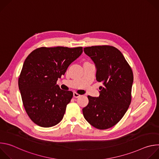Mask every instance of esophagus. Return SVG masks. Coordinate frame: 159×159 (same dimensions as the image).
Here are the masks:
<instances>
[{"instance_id":"34e87169","label":"esophagus","mask_w":159,"mask_h":159,"mask_svg":"<svg viewBox=\"0 0 159 159\" xmlns=\"http://www.w3.org/2000/svg\"><path fill=\"white\" fill-rule=\"evenodd\" d=\"M73 96H74V98H79L80 96V94H77L76 93H74Z\"/></svg>"}]
</instances>
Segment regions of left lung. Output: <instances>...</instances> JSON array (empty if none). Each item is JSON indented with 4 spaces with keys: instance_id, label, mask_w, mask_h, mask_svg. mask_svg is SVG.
I'll list each match as a JSON object with an SVG mask.
<instances>
[{
    "instance_id": "left-lung-1",
    "label": "left lung",
    "mask_w": 159,
    "mask_h": 159,
    "mask_svg": "<svg viewBox=\"0 0 159 159\" xmlns=\"http://www.w3.org/2000/svg\"><path fill=\"white\" fill-rule=\"evenodd\" d=\"M84 53L95 63L96 80L103 86L98 98L88 96L89 103L82 109L86 121L99 129L117 124L127 111L131 100L133 74L121 52L103 45L85 47Z\"/></svg>"
}]
</instances>
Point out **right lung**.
<instances>
[{
    "label": "right lung",
    "instance_id": "1",
    "mask_svg": "<svg viewBox=\"0 0 159 159\" xmlns=\"http://www.w3.org/2000/svg\"><path fill=\"white\" fill-rule=\"evenodd\" d=\"M82 52V47H41L26 58L19 89L27 114L37 125L52 127L63 119L73 93L61 90L57 81Z\"/></svg>",
    "mask_w": 159,
    "mask_h": 159
}]
</instances>
